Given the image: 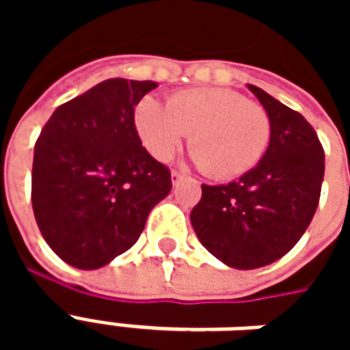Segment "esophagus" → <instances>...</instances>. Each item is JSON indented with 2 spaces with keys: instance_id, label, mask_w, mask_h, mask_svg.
Listing matches in <instances>:
<instances>
[{
  "instance_id": "1",
  "label": "esophagus",
  "mask_w": 350,
  "mask_h": 350,
  "mask_svg": "<svg viewBox=\"0 0 350 350\" xmlns=\"http://www.w3.org/2000/svg\"><path fill=\"white\" fill-rule=\"evenodd\" d=\"M170 178H172V183H178L183 178V174L182 172H178V170H172V172H170Z\"/></svg>"
}]
</instances>
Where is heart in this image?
Segmentation results:
<instances>
[{"instance_id":"b5f03b06","label":"heart","mask_w":350,"mask_h":350,"mask_svg":"<svg viewBox=\"0 0 350 350\" xmlns=\"http://www.w3.org/2000/svg\"><path fill=\"white\" fill-rule=\"evenodd\" d=\"M135 127L144 148L170 159L189 135V148L206 174L228 180L257 165L270 142V118L258 103L223 88L183 90L167 107L144 97L135 110Z\"/></svg>"}]
</instances>
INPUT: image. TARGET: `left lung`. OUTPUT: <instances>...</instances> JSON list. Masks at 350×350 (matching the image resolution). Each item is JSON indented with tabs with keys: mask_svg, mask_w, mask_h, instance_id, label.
I'll return each mask as SVG.
<instances>
[{
	"mask_svg": "<svg viewBox=\"0 0 350 350\" xmlns=\"http://www.w3.org/2000/svg\"><path fill=\"white\" fill-rule=\"evenodd\" d=\"M270 118V142L255 167L225 185H202L191 212L195 234L221 262L255 270L293 250L315 215L324 150L308 120L247 84Z\"/></svg>",
	"mask_w": 350,
	"mask_h": 350,
	"instance_id": "1",
	"label": "left lung"
}]
</instances>
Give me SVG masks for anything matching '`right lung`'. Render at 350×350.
Segmentation results:
<instances>
[{"label":"right lung","mask_w":350,"mask_h":350,"mask_svg":"<svg viewBox=\"0 0 350 350\" xmlns=\"http://www.w3.org/2000/svg\"><path fill=\"white\" fill-rule=\"evenodd\" d=\"M152 80L110 79L56 108L35 144L31 202L42 238L79 270H97L137 243L172 189L142 148L135 107Z\"/></svg>","instance_id":"right-lung-1"}]
</instances>
